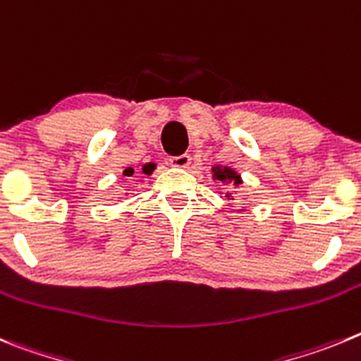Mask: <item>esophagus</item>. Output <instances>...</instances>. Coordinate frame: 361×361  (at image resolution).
<instances>
[{"label": "esophagus", "mask_w": 361, "mask_h": 361, "mask_svg": "<svg viewBox=\"0 0 361 361\" xmlns=\"http://www.w3.org/2000/svg\"><path fill=\"white\" fill-rule=\"evenodd\" d=\"M169 164L173 165V167H180V169H187L190 165V157L188 154H180V157H173L169 160Z\"/></svg>", "instance_id": "obj_1"}]
</instances>
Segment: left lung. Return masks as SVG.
Masks as SVG:
<instances>
[{"label":"left lung","instance_id":"left-lung-1","mask_svg":"<svg viewBox=\"0 0 361 361\" xmlns=\"http://www.w3.org/2000/svg\"><path fill=\"white\" fill-rule=\"evenodd\" d=\"M212 173H214V178H216V180H219L221 183H232V185H235V187L237 185L243 183L241 176H239V174H237L235 171L230 167H219V165H217V167L212 169ZM226 197H230V196H226Z\"/></svg>","mask_w":361,"mask_h":361}]
</instances>
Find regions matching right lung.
I'll return each instance as SVG.
<instances>
[{"label": "right lung", "instance_id": "right-lung-1", "mask_svg": "<svg viewBox=\"0 0 361 361\" xmlns=\"http://www.w3.org/2000/svg\"><path fill=\"white\" fill-rule=\"evenodd\" d=\"M154 167H157V165H154V164H145L144 167H142V173H144V174H151L152 171H154ZM133 174H135V169H133V167H128L124 171V176H133Z\"/></svg>", "mask_w": 361, "mask_h": 361}]
</instances>
